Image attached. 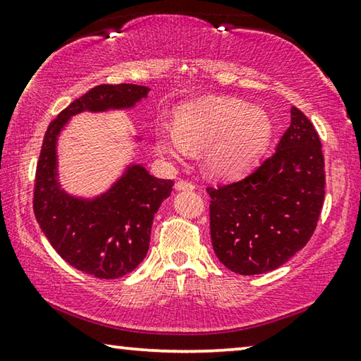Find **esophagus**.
Here are the masks:
<instances>
[{"label":"esophagus","mask_w":361,"mask_h":361,"mask_svg":"<svg viewBox=\"0 0 361 361\" xmlns=\"http://www.w3.org/2000/svg\"><path fill=\"white\" fill-rule=\"evenodd\" d=\"M175 189H176V191H194L195 185H194V183L178 180L175 183Z\"/></svg>","instance_id":"esophagus-1"}]
</instances>
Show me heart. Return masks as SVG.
Returning <instances> with one entry per match:
<instances>
[{
    "mask_svg": "<svg viewBox=\"0 0 361 361\" xmlns=\"http://www.w3.org/2000/svg\"><path fill=\"white\" fill-rule=\"evenodd\" d=\"M272 133V119L264 109L231 97H209L181 105L175 126L159 122L154 140L157 151L175 161L189 157L194 148H204L207 173L231 180L253 169Z\"/></svg>",
    "mask_w": 361,
    "mask_h": 361,
    "instance_id": "obj_1",
    "label": "heart"
}]
</instances>
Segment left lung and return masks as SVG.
I'll list each match as a JSON object with an SVG mask.
<instances>
[{
	"mask_svg": "<svg viewBox=\"0 0 361 361\" xmlns=\"http://www.w3.org/2000/svg\"><path fill=\"white\" fill-rule=\"evenodd\" d=\"M323 167L319 133L291 106V124L271 157L239 181L207 189L218 259L232 272L256 276L302 250L323 207Z\"/></svg>",
	"mask_w": 361,
	"mask_h": 361,
	"instance_id": "1",
	"label": "left lung"
}]
</instances>
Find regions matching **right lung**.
<instances>
[{
    "mask_svg": "<svg viewBox=\"0 0 361 361\" xmlns=\"http://www.w3.org/2000/svg\"><path fill=\"white\" fill-rule=\"evenodd\" d=\"M149 90L137 84L97 85L49 124L42 142L35 180L36 221L70 266L99 279L127 276L145 259L152 219L173 181L156 178L143 164L132 161L103 192L71 194L60 183L59 140L73 116L133 109Z\"/></svg>",
    "mask_w": 361,
    "mask_h": 361,
    "instance_id": "1",
    "label": "right lung"
}]
</instances>
